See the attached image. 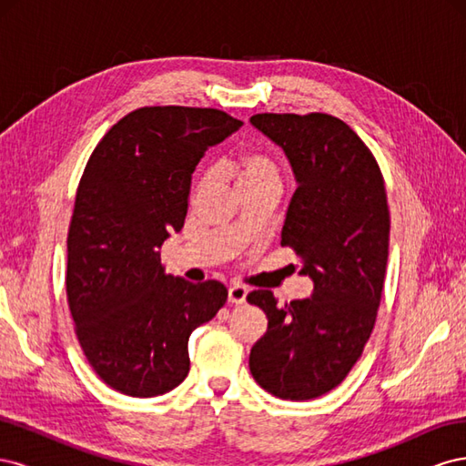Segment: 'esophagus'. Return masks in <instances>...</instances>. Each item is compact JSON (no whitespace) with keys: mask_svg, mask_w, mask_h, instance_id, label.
<instances>
[{"mask_svg":"<svg viewBox=\"0 0 466 466\" xmlns=\"http://www.w3.org/2000/svg\"><path fill=\"white\" fill-rule=\"evenodd\" d=\"M247 288L243 286H231L229 288V303L233 305H243L247 301Z\"/></svg>","mask_w":466,"mask_h":466,"instance_id":"esophagus-1","label":"esophagus"}]
</instances>
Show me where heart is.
<instances>
[{"label":"heart","instance_id":"1","mask_svg":"<svg viewBox=\"0 0 466 466\" xmlns=\"http://www.w3.org/2000/svg\"><path fill=\"white\" fill-rule=\"evenodd\" d=\"M228 171L237 178L238 187L281 185V168L260 149H247L228 161Z\"/></svg>","mask_w":466,"mask_h":466}]
</instances>
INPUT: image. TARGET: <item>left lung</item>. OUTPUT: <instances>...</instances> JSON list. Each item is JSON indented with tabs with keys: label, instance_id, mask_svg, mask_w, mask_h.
Instances as JSON below:
<instances>
[{
	"label": "left lung",
	"instance_id": "8db88e82",
	"mask_svg": "<svg viewBox=\"0 0 466 466\" xmlns=\"http://www.w3.org/2000/svg\"><path fill=\"white\" fill-rule=\"evenodd\" d=\"M250 122L284 147L298 178L281 247L301 258L313 295L279 305L270 289L247 295L268 317L248 368L278 399L311 400L338 387L361 358L385 286L390 216L383 173L350 126L327 112Z\"/></svg>",
	"mask_w": 466,
	"mask_h": 466
}]
</instances>
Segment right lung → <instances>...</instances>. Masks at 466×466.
Here are the masks:
<instances>
[{"label": "right lung", "mask_w": 466, "mask_h": 466, "mask_svg": "<svg viewBox=\"0 0 466 466\" xmlns=\"http://www.w3.org/2000/svg\"><path fill=\"white\" fill-rule=\"evenodd\" d=\"M241 126L218 108L142 106L91 153L67 229L66 293L83 354L110 389L149 399L178 387L192 330L228 301L221 281L165 274L159 248L185 225L196 165Z\"/></svg>", "instance_id": "right-lung-1"}]
</instances>
